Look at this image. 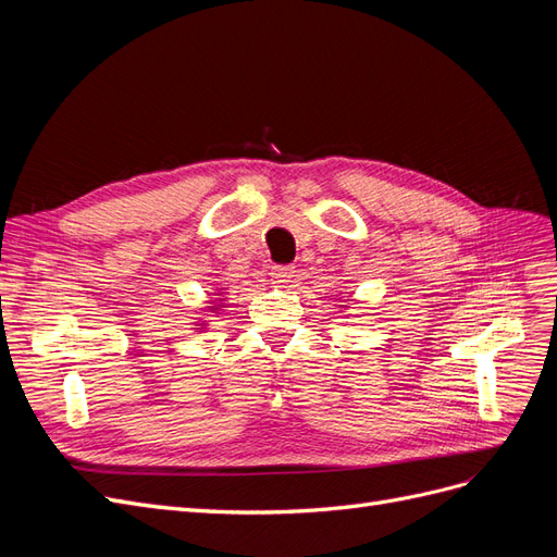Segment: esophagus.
<instances>
[{
  "mask_svg": "<svg viewBox=\"0 0 557 557\" xmlns=\"http://www.w3.org/2000/svg\"><path fill=\"white\" fill-rule=\"evenodd\" d=\"M293 278H295V267H290V264H281V267L272 269V283L278 285V288L293 283Z\"/></svg>",
  "mask_w": 557,
  "mask_h": 557,
  "instance_id": "34e87169",
  "label": "esophagus"
}]
</instances>
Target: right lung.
<instances>
[{
  "label": "right lung",
  "mask_w": 557,
  "mask_h": 557,
  "mask_svg": "<svg viewBox=\"0 0 557 557\" xmlns=\"http://www.w3.org/2000/svg\"><path fill=\"white\" fill-rule=\"evenodd\" d=\"M221 290H223V288H221ZM221 290H218L215 295H221ZM207 305H209V307H207V311H209V313H218V311H223L221 307L225 305V297H223V299H221V297H213L211 301H207ZM207 325H209V320L199 318V323H197V327H195V330H207Z\"/></svg>",
  "instance_id": "1"
}]
</instances>
